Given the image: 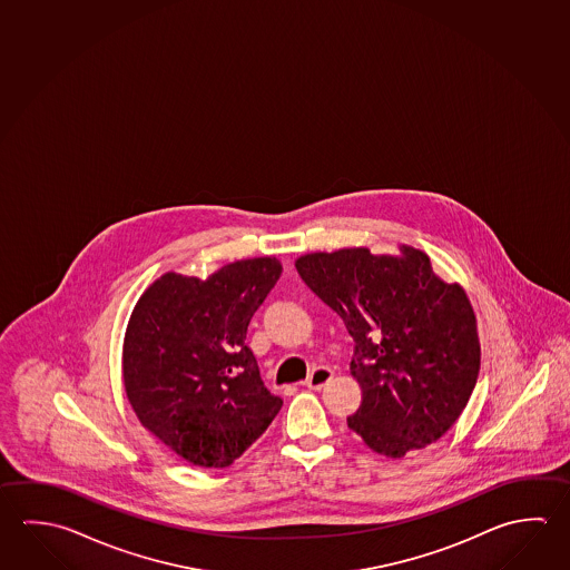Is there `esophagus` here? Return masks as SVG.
Wrapping results in <instances>:
<instances>
[{
    "label": "esophagus",
    "instance_id": "1",
    "mask_svg": "<svg viewBox=\"0 0 570 570\" xmlns=\"http://www.w3.org/2000/svg\"><path fill=\"white\" fill-rule=\"evenodd\" d=\"M332 376H334L332 370L326 368V366H318V368L312 370L308 379L304 380V386H308L312 390L324 389L330 380H332Z\"/></svg>",
    "mask_w": 570,
    "mask_h": 570
}]
</instances>
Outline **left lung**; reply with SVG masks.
<instances>
[{
  "mask_svg": "<svg viewBox=\"0 0 570 570\" xmlns=\"http://www.w3.org/2000/svg\"><path fill=\"white\" fill-rule=\"evenodd\" d=\"M294 264L356 342L350 374L362 402L348 429L389 459L442 439L480 370L476 316L459 282L442 281L429 254L409 244L399 254L309 252Z\"/></svg>",
  "mask_w": 570,
  "mask_h": 570,
  "instance_id": "8db88e82",
  "label": "left lung"
}]
</instances>
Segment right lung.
Returning <instances> with one entry per match:
<instances>
[{
	"instance_id": "obj_1",
	"label": "right lung",
	"mask_w": 570,
	"mask_h": 570,
	"mask_svg": "<svg viewBox=\"0 0 570 570\" xmlns=\"http://www.w3.org/2000/svg\"><path fill=\"white\" fill-rule=\"evenodd\" d=\"M281 274L276 256L230 262L206 281L166 272L131 309L126 396L141 426L194 466H230L281 412L244 342Z\"/></svg>"
}]
</instances>
